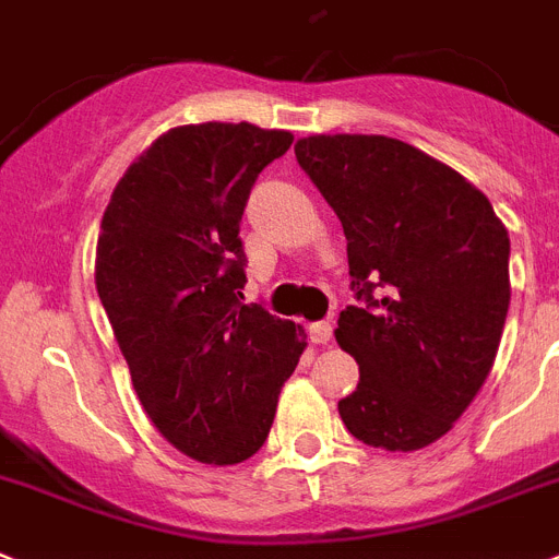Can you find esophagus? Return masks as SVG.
Instances as JSON below:
<instances>
[{
  "instance_id": "obj_1",
  "label": "esophagus",
  "mask_w": 559,
  "mask_h": 559,
  "mask_svg": "<svg viewBox=\"0 0 559 559\" xmlns=\"http://www.w3.org/2000/svg\"><path fill=\"white\" fill-rule=\"evenodd\" d=\"M308 333H311L313 345H328L333 338V328L328 325V322H313V325L308 328Z\"/></svg>"
}]
</instances>
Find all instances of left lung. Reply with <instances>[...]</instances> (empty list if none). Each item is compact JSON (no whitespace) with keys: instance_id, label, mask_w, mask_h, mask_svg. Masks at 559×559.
<instances>
[{"instance_id":"8db88e82","label":"left lung","mask_w":559,"mask_h":559,"mask_svg":"<svg viewBox=\"0 0 559 559\" xmlns=\"http://www.w3.org/2000/svg\"><path fill=\"white\" fill-rule=\"evenodd\" d=\"M294 152L342 221L365 302L338 313V347L359 365L338 416L367 447H429L498 356L512 297L507 226L478 186L395 138L308 135Z\"/></svg>"}]
</instances>
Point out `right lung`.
<instances>
[{"label":"right lung","instance_id":"1","mask_svg":"<svg viewBox=\"0 0 559 559\" xmlns=\"http://www.w3.org/2000/svg\"><path fill=\"white\" fill-rule=\"evenodd\" d=\"M294 135L186 123L123 171L95 248V288L157 432L200 464L260 450L308 347L290 319L242 305L240 221L257 175Z\"/></svg>","mask_w":559,"mask_h":559}]
</instances>
